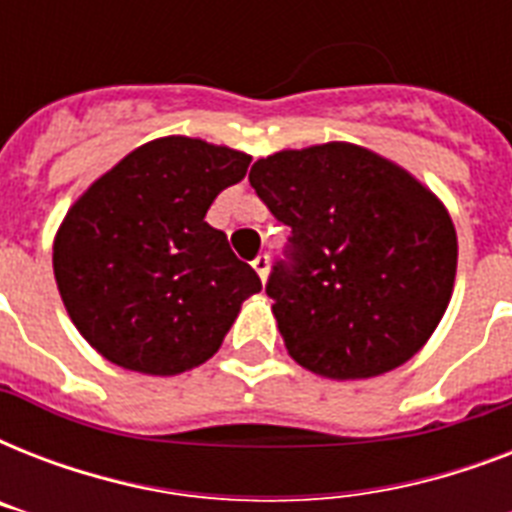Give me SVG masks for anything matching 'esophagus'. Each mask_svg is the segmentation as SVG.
<instances>
[{"label": "esophagus", "instance_id": "esophagus-1", "mask_svg": "<svg viewBox=\"0 0 512 512\" xmlns=\"http://www.w3.org/2000/svg\"><path fill=\"white\" fill-rule=\"evenodd\" d=\"M252 268H255L257 271V276H260V279H268V268H271V257L268 255H257L255 257V263H252Z\"/></svg>", "mask_w": 512, "mask_h": 512}]
</instances>
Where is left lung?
<instances>
[{
	"label": "left lung",
	"mask_w": 512,
	"mask_h": 512,
	"mask_svg": "<svg viewBox=\"0 0 512 512\" xmlns=\"http://www.w3.org/2000/svg\"><path fill=\"white\" fill-rule=\"evenodd\" d=\"M249 183L292 228L271 311L287 353L327 380L406 364L436 332L457 276V231L428 185L356 143L257 159Z\"/></svg>",
	"instance_id": "8db88e82"
}]
</instances>
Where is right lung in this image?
<instances>
[{"instance_id": "right-lung-1", "label": "right lung", "mask_w": 512, "mask_h": 512, "mask_svg": "<svg viewBox=\"0 0 512 512\" xmlns=\"http://www.w3.org/2000/svg\"><path fill=\"white\" fill-rule=\"evenodd\" d=\"M252 156L170 135L130 151L63 217L52 241L60 300L111 364L172 377L215 356L241 303L263 289L204 220Z\"/></svg>"}]
</instances>
